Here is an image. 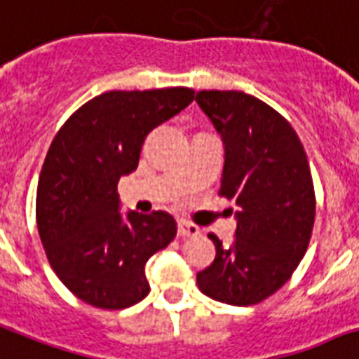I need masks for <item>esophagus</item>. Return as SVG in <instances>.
<instances>
[{
	"instance_id": "34e87169",
	"label": "esophagus",
	"mask_w": 359,
	"mask_h": 359,
	"mask_svg": "<svg viewBox=\"0 0 359 359\" xmlns=\"http://www.w3.org/2000/svg\"><path fill=\"white\" fill-rule=\"evenodd\" d=\"M200 233V228L194 224H191V222H187V220H180L177 222V235L180 237H194V235Z\"/></svg>"
}]
</instances>
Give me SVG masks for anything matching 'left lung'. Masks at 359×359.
Listing matches in <instances>:
<instances>
[{
	"label": "left lung",
	"instance_id": "obj_1",
	"mask_svg": "<svg viewBox=\"0 0 359 359\" xmlns=\"http://www.w3.org/2000/svg\"><path fill=\"white\" fill-rule=\"evenodd\" d=\"M196 103L224 144L220 194L235 200V239L209 235L217 256L196 274L213 300L252 306L287 282L315 220L309 163L297 131L265 102L239 90H200Z\"/></svg>",
	"mask_w": 359,
	"mask_h": 359
}]
</instances>
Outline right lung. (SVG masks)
I'll use <instances>...</instances> for the list:
<instances>
[{"instance_id":"1","label":"right lung","mask_w":359,"mask_h":359,"mask_svg":"<svg viewBox=\"0 0 359 359\" xmlns=\"http://www.w3.org/2000/svg\"><path fill=\"white\" fill-rule=\"evenodd\" d=\"M194 100L193 88L111 90L66 120L36 189V226L51 269L83 302L130 308L150 293L144 266L176 237L174 217L120 213V177L137 170L146 135Z\"/></svg>"}]
</instances>
